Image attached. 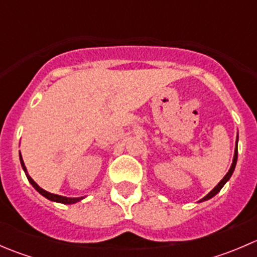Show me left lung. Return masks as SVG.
<instances>
[{
	"mask_svg": "<svg viewBox=\"0 0 257 257\" xmlns=\"http://www.w3.org/2000/svg\"><path fill=\"white\" fill-rule=\"evenodd\" d=\"M236 162H237V139H236V148H235V153H234V159H232V164H231V167H230L229 172L226 173V175H225V177L221 179V181H220V183L217 184V185L215 186V188L212 189L211 191H210V193L208 194V195H206V196H204V198L201 199L200 201H205V200H209V199H211L212 196H215V195H216L217 193H219L220 190H221V188H222V186H224L225 184H226V181L229 180L230 178H231L232 173H234V170H235V167H236Z\"/></svg>",
	"mask_w": 257,
	"mask_h": 257,
	"instance_id": "1",
	"label": "left lung"
}]
</instances>
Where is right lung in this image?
I'll return each mask as SVG.
<instances>
[{
  "label": "right lung",
  "mask_w": 257,
  "mask_h": 257,
  "mask_svg": "<svg viewBox=\"0 0 257 257\" xmlns=\"http://www.w3.org/2000/svg\"><path fill=\"white\" fill-rule=\"evenodd\" d=\"M20 160H21V165H22V169L25 170L26 177H27L28 181H30V183L32 184L33 188H35L36 190H37L38 193L41 194V195H43V196H45V198H47L48 200L56 201V203H62V204H74V203H77V201L82 200V199H83V198H67V196L56 195V194H52V193H48V191H46L45 189H42V188H41V186H38V184L36 183V181L33 180V179L31 178L30 175H28L27 169H26V167H25V163H23V159H22V155H21V153H20Z\"/></svg>",
  "instance_id": "1"
}]
</instances>
